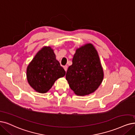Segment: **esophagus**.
Masks as SVG:
<instances>
[{"mask_svg": "<svg viewBox=\"0 0 135 135\" xmlns=\"http://www.w3.org/2000/svg\"><path fill=\"white\" fill-rule=\"evenodd\" d=\"M63 68H64V70H65V71H67V68H68V66H64L63 67Z\"/></svg>", "mask_w": 135, "mask_h": 135, "instance_id": "1", "label": "esophagus"}]
</instances>
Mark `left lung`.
<instances>
[{
    "instance_id": "obj_1",
    "label": "left lung",
    "mask_w": 135,
    "mask_h": 135,
    "mask_svg": "<svg viewBox=\"0 0 135 135\" xmlns=\"http://www.w3.org/2000/svg\"><path fill=\"white\" fill-rule=\"evenodd\" d=\"M103 71L97 50L91 43L76 49L66 78L76 94L85 96L95 91L103 79Z\"/></svg>"
}]
</instances>
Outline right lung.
<instances>
[{
	"mask_svg": "<svg viewBox=\"0 0 135 135\" xmlns=\"http://www.w3.org/2000/svg\"><path fill=\"white\" fill-rule=\"evenodd\" d=\"M66 74L63 68L56 59L51 47H44L36 54L27 67L28 83L35 91L48 92L57 79Z\"/></svg>",
	"mask_w": 135,
	"mask_h": 135,
	"instance_id": "obj_1",
	"label": "right lung"
}]
</instances>
